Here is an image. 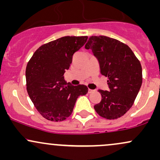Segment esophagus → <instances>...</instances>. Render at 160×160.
<instances>
[{"mask_svg": "<svg viewBox=\"0 0 160 160\" xmlns=\"http://www.w3.org/2000/svg\"><path fill=\"white\" fill-rule=\"evenodd\" d=\"M95 90H93V89H88V92H89V93H92Z\"/></svg>", "mask_w": 160, "mask_h": 160, "instance_id": "obj_1", "label": "esophagus"}]
</instances>
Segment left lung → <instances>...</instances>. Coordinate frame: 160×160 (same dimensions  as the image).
<instances>
[{"mask_svg": "<svg viewBox=\"0 0 160 160\" xmlns=\"http://www.w3.org/2000/svg\"><path fill=\"white\" fill-rule=\"evenodd\" d=\"M98 59L101 74L108 78L110 91L99 89L102 101L97 113L108 120L123 116L134 104L142 83L139 60L127 45L106 36H92L85 45Z\"/></svg>", "mask_w": 160, "mask_h": 160, "instance_id": "1", "label": "left lung"}]
</instances>
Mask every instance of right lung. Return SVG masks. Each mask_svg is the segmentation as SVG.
<instances>
[{
    "instance_id": "right-lung-1",
    "label": "right lung",
    "mask_w": 160,
    "mask_h": 160,
    "mask_svg": "<svg viewBox=\"0 0 160 160\" xmlns=\"http://www.w3.org/2000/svg\"><path fill=\"white\" fill-rule=\"evenodd\" d=\"M87 36H66L40 47L28 62L27 92L42 117L54 122L72 113L77 99L88 92L85 85L73 86L64 79L73 56L85 44Z\"/></svg>"
}]
</instances>
